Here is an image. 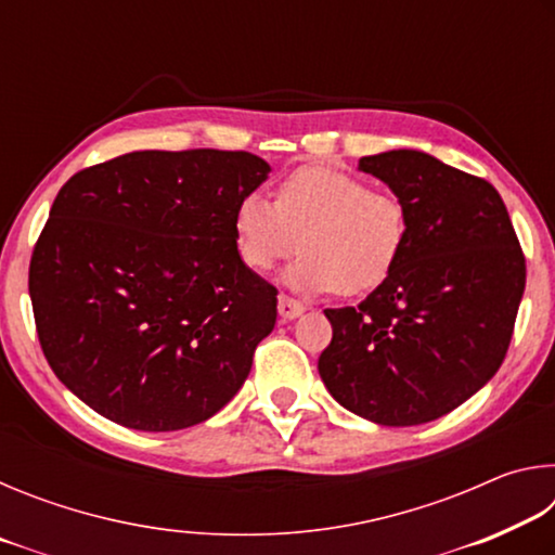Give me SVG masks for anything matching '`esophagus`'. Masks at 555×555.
Wrapping results in <instances>:
<instances>
[{
  "mask_svg": "<svg viewBox=\"0 0 555 555\" xmlns=\"http://www.w3.org/2000/svg\"><path fill=\"white\" fill-rule=\"evenodd\" d=\"M304 311H306V304H300L298 298L288 294L279 296V315L284 318V321H294V318H298Z\"/></svg>",
  "mask_w": 555,
  "mask_h": 555,
  "instance_id": "esophagus-1",
  "label": "esophagus"
}]
</instances>
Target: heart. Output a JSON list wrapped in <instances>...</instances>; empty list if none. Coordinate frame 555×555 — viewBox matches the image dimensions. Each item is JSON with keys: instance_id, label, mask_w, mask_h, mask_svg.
Instances as JSON below:
<instances>
[{"instance_id": "1", "label": "heart", "mask_w": 555, "mask_h": 555, "mask_svg": "<svg viewBox=\"0 0 555 555\" xmlns=\"http://www.w3.org/2000/svg\"><path fill=\"white\" fill-rule=\"evenodd\" d=\"M409 230V208L397 193L318 164L294 168L274 203L251 193L234 210V242L249 269L269 271L304 249L291 284L345 296L370 294L393 274Z\"/></svg>"}]
</instances>
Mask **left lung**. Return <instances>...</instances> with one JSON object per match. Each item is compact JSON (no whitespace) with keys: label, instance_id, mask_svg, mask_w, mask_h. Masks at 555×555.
Segmentation results:
<instances>
[{"label":"left lung","instance_id":"obj_1","mask_svg":"<svg viewBox=\"0 0 555 555\" xmlns=\"http://www.w3.org/2000/svg\"><path fill=\"white\" fill-rule=\"evenodd\" d=\"M409 208L393 274L360 306L325 308L333 340L318 372L337 403L382 426L446 416L509 350L526 259L502 195L413 149L362 156Z\"/></svg>","mask_w":555,"mask_h":555}]
</instances>
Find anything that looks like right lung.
<instances>
[{"label": "right lung", "instance_id": "right-lung-1", "mask_svg": "<svg viewBox=\"0 0 555 555\" xmlns=\"http://www.w3.org/2000/svg\"><path fill=\"white\" fill-rule=\"evenodd\" d=\"M267 173L249 152H131L55 195L29 267L36 333L100 416L181 430L240 391L276 323L279 291L234 242V210Z\"/></svg>", "mask_w": 555, "mask_h": 555}]
</instances>
